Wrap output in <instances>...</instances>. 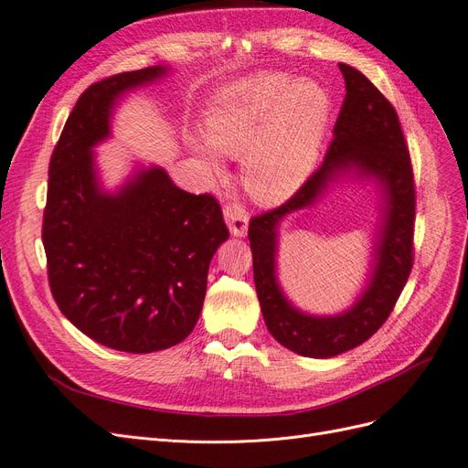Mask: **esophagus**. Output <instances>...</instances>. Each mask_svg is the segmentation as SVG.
<instances>
[{
  "mask_svg": "<svg viewBox=\"0 0 468 468\" xmlns=\"http://www.w3.org/2000/svg\"><path fill=\"white\" fill-rule=\"evenodd\" d=\"M224 220L234 236H244L248 232V212L242 205L229 203L224 207Z\"/></svg>",
  "mask_w": 468,
  "mask_h": 468,
  "instance_id": "obj_1",
  "label": "esophagus"
}]
</instances>
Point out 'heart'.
Returning <instances> with one entry per match:
<instances>
[{
  "label": "heart",
  "instance_id": "1",
  "mask_svg": "<svg viewBox=\"0 0 468 468\" xmlns=\"http://www.w3.org/2000/svg\"><path fill=\"white\" fill-rule=\"evenodd\" d=\"M330 117V97L314 81L258 74L226 90L207 117L208 144L239 158V181L260 205L287 201L313 174ZM210 174L215 152L195 146Z\"/></svg>",
  "mask_w": 468,
  "mask_h": 468
}]
</instances>
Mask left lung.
Listing matches in <instances>:
<instances>
[{"mask_svg":"<svg viewBox=\"0 0 468 468\" xmlns=\"http://www.w3.org/2000/svg\"><path fill=\"white\" fill-rule=\"evenodd\" d=\"M346 99L322 165L281 207L250 220L253 281L267 330L281 346L304 357L325 359L367 342L390 316L414 265V169L396 109L359 69L339 64ZM373 175L386 191V220L376 249L372 282L347 314L308 317L292 309L276 285V226L292 209L312 204L324 186L347 168Z\"/></svg>","mask_w":468,"mask_h":468,"instance_id":"left-lung-1","label":"left lung"}]
</instances>
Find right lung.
Returning a JSON list of instances; mask_svg holds the SVG:
<instances>
[{
    "instance_id": "obj_1",
    "label": "right lung",
    "mask_w": 468,
    "mask_h": 468,
    "mask_svg": "<svg viewBox=\"0 0 468 468\" xmlns=\"http://www.w3.org/2000/svg\"><path fill=\"white\" fill-rule=\"evenodd\" d=\"M164 72L91 83L48 165L42 244L54 301L80 332L126 353L167 349L193 332L210 260L230 236L215 197L179 189L162 167L143 169L117 195L97 186L91 148L109 134L117 97Z\"/></svg>"
}]
</instances>
